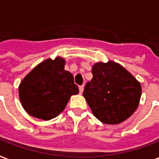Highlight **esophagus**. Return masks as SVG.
Masks as SVG:
<instances>
[{"instance_id":"obj_1","label":"esophagus","mask_w":159,"mask_h":159,"mask_svg":"<svg viewBox=\"0 0 159 159\" xmlns=\"http://www.w3.org/2000/svg\"><path fill=\"white\" fill-rule=\"evenodd\" d=\"M79 89H80V93L81 94L83 93V91H84V86H80Z\"/></svg>"}]
</instances>
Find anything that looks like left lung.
<instances>
[{"label":"left lung","mask_w":159,"mask_h":159,"mask_svg":"<svg viewBox=\"0 0 159 159\" xmlns=\"http://www.w3.org/2000/svg\"><path fill=\"white\" fill-rule=\"evenodd\" d=\"M93 79L83 96L97 119L104 124L125 121L136 111L141 97L140 83L122 66L109 61L96 63Z\"/></svg>","instance_id":"1"}]
</instances>
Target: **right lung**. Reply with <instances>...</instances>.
<instances>
[{
  "instance_id": "add662e5",
  "label": "right lung",
  "mask_w": 159,
  "mask_h": 159,
  "mask_svg": "<svg viewBox=\"0 0 159 159\" xmlns=\"http://www.w3.org/2000/svg\"><path fill=\"white\" fill-rule=\"evenodd\" d=\"M64 66L62 58L48 59L23 79L19 96L28 114L43 120L53 119L63 111L70 97L79 93L73 74Z\"/></svg>"
}]
</instances>
